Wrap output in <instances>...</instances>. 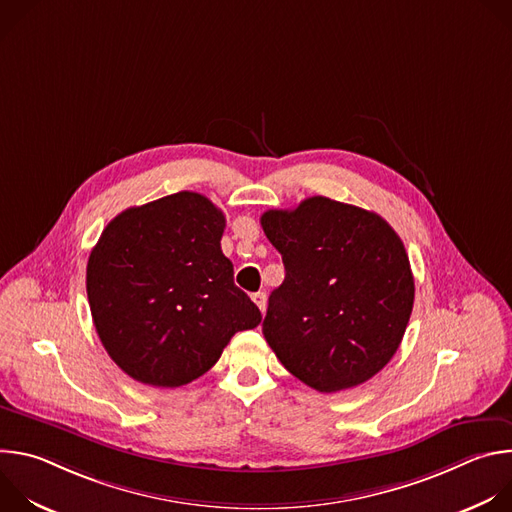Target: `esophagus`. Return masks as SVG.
<instances>
[{"label":"esophagus","mask_w":512,"mask_h":512,"mask_svg":"<svg viewBox=\"0 0 512 512\" xmlns=\"http://www.w3.org/2000/svg\"><path fill=\"white\" fill-rule=\"evenodd\" d=\"M253 302L257 304V308H259L261 312H265V308H267V296L263 294V291H257V294H253Z\"/></svg>","instance_id":"1"}]
</instances>
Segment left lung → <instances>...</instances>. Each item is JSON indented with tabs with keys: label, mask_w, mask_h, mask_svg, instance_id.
<instances>
[{
	"label": "left lung",
	"mask_w": 512,
	"mask_h": 512,
	"mask_svg": "<svg viewBox=\"0 0 512 512\" xmlns=\"http://www.w3.org/2000/svg\"><path fill=\"white\" fill-rule=\"evenodd\" d=\"M281 253L263 336L283 367L320 393L373 379L397 352L415 298L403 241L383 216L326 196L267 210Z\"/></svg>",
	"instance_id": "8db88e82"
}]
</instances>
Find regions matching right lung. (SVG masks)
I'll use <instances>...</instances> for the list:
<instances>
[{"label":"right lung","mask_w":512,"mask_h":512,"mask_svg":"<svg viewBox=\"0 0 512 512\" xmlns=\"http://www.w3.org/2000/svg\"><path fill=\"white\" fill-rule=\"evenodd\" d=\"M225 214L198 192L131 206L87 263L97 334L131 379L172 389L202 377L229 340L257 328L259 308L221 251Z\"/></svg>","instance_id":"add662e5"}]
</instances>
